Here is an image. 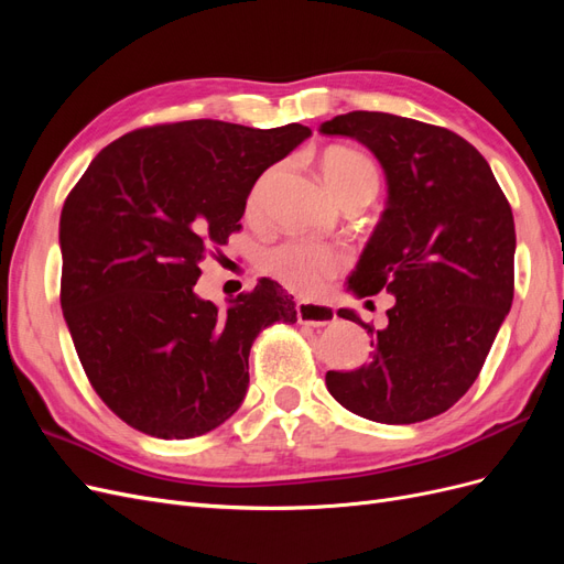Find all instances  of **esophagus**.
Instances as JSON below:
<instances>
[{
	"label": "esophagus",
	"mask_w": 564,
	"mask_h": 564,
	"mask_svg": "<svg viewBox=\"0 0 564 564\" xmlns=\"http://www.w3.org/2000/svg\"><path fill=\"white\" fill-rule=\"evenodd\" d=\"M296 317L301 324H311V327H324V324H332L336 319V311L332 305L324 303H311V301H299L296 303Z\"/></svg>",
	"instance_id": "obj_1"
}]
</instances>
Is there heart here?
<instances>
[{
    "instance_id": "heart-1",
    "label": "heart",
    "mask_w": 564,
    "mask_h": 564,
    "mask_svg": "<svg viewBox=\"0 0 564 564\" xmlns=\"http://www.w3.org/2000/svg\"><path fill=\"white\" fill-rule=\"evenodd\" d=\"M278 166L253 183L247 207L251 214H259L265 204L270 185L278 178ZM322 174L332 191L348 202L355 195H373L379 187V169L365 152L355 148H332L322 158ZM348 265V253L327 242L311 240H284L275 247H268L261 253V268L280 280L286 289L301 296L322 294L327 284Z\"/></svg>"
}]
</instances>
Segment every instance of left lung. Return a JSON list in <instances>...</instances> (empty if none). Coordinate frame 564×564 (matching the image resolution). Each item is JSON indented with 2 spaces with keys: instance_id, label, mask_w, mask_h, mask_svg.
<instances>
[{
  "instance_id": "obj_1",
  "label": "left lung",
  "mask_w": 564,
  "mask_h": 564,
  "mask_svg": "<svg viewBox=\"0 0 564 564\" xmlns=\"http://www.w3.org/2000/svg\"><path fill=\"white\" fill-rule=\"evenodd\" d=\"M319 131L365 143L383 166L388 207L348 286L395 296L383 329L336 313L362 324L373 352L367 367L327 371V388L369 421L433 419L475 383L513 303V212L487 160L445 127L352 110Z\"/></svg>"
}]
</instances>
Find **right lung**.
Returning a JSON list of instances; mask_svg holds the SVG:
<instances>
[{
	"label": "right lung",
	"mask_w": 564,
	"mask_h": 564,
	"mask_svg": "<svg viewBox=\"0 0 564 564\" xmlns=\"http://www.w3.org/2000/svg\"><path fill=\"white\" fill-rule=\"evenodd\" d=\"M311 129L220 119L143 127L94 158L61 212V308L84 373L131 429L185 440L230 419L265 327L296 322L268 278L228 311L195 294L204 256L240 232L251 187Z\"/></svg>",
	"instance_id": "right-lung-1"
}]
</instances>
